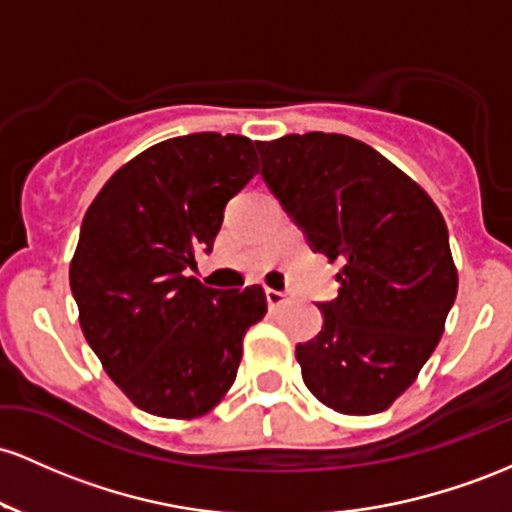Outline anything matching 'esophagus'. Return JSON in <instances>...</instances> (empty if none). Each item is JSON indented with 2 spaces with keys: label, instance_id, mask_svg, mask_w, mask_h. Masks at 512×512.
Masks as SVG:
<instances>
[{
  "label": "esophagus",
  "instance_id": "1",
  "mask_svg": "<svg viewBox=\"0 0 512 512\" xmlns=\"http://www.w3.org/2000/svg\"><path fill=\"white\" fill-rule=\"evenodd\" d=\"M287 300H290V292H287V290H271V287L266 290L268 307H280V304L287 302Z\"/></svg>",
  "mask_w": 512,
  "mask_h": 512
}]
</instances>
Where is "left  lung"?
Instances as JSON below:
<instances>
[{
    "label": "left lung",
    "instance_id": "1",
    "mask_svg": "<svg viewBox=\"0 0 512 512\" xmlns=\"http://www.w3.org/2000/svg\"><path fill=\"white\" fill-rule=\"evenodd\" d=\"M261 176L309 249L346 266L319 302L321 331L297 343L302 380L350 416L392 406L438 346L457 297L445 220L377 149L336 132L256 142Z\"/></svg>",
    "mask_w": 512,
    "mask_h": 512
}]
</instances>
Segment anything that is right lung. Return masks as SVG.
<instances>
[{"label":"right lung","mask_w":512,"mask_h":512,"mask_svg":"<svg viewBox=\"0 0 512 512\" xmlns=\"http://www.w3.org/2000/svg\"><path fill=\"white\" fill-rule=\"evenodd\" d=\"M254 174L249 137L193 132L137 154L86 210L70 266L79 324L137 409L203 416L234 384L266 292L205 287L188 268Z\"/></svg>","instance_id":"1"}]
</instances>
